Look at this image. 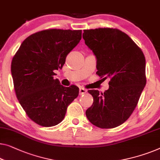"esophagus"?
<instances>
[{
    "label": "esophagus",
    "instance_id": "esophagus-1",
    "mask_svg": "<svg viewBox=\"0 0 160 160\" xmlns=\"http://www.w3.org/2000/svg\"><path fill=\"white\" fill-rule=\"evenodd\" d=\"M87 92V90L84 89V88H80L79 89V94L80 95H82V94H84Z\"/></svg>",
    "mask_w": 160,
    "mask_h": 160
}]
</instances>
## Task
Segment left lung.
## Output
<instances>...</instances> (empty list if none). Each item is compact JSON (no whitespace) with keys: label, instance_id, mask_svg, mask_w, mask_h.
Returning <instances> with one entry per match:
<instances>
[{"label":"left lung","instance_id":"1","mask_svg":"<svg viewBox=\"0 0 160 160\" xmlns=\"http://www.w3.org/2000/svg\"><path fill=\"white\" fill-rule=\"evenodd\" d=\"M83 38L96 56L97 74L110 78L104 93L88 91L94 102L86 115L99 128H115L131 116L146 85L144 55L128 34L118 29H85Z\"/></svg>","mask_w":160,"mask_h":160}]
</instances>
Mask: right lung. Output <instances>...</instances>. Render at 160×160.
Wrapping results in <instances>:
<instances>
[{
	"label": "right lung",
	"mask_w": 160,
	"mask_h": 160,
	"mask_svg": "<svg viewBox=\"0 0 160 160\" xmlns=\"http://www.w3.org/2000/svg\"><path fill=\"white\" fill-rule=\"evenodd\" d=\"M81 39L82 30H42L25 39L13 58L16 95L29 118L41 126L60 123L78 95V87H65L53 76Z\"/></svg>",
	"instance_id": "1"
}]
</instances>
